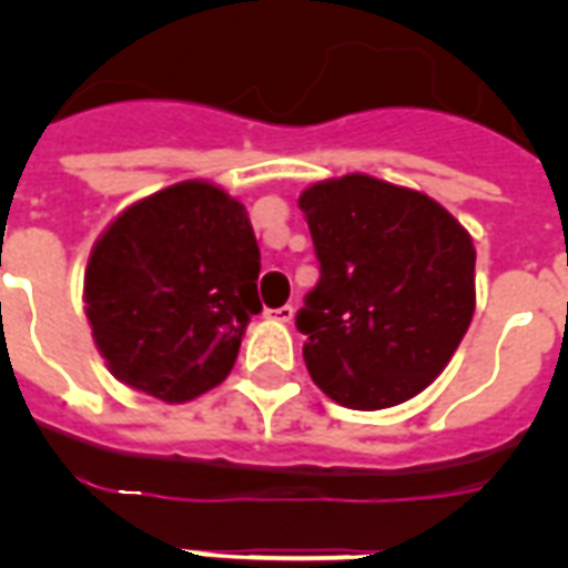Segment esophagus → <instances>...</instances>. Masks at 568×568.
Instances as JSON below:
<instances>
[{
	"label": "esophagus",
	"mask_w": 568,
	"mask_h": 568,
	"mask_svg": "<svg viewBox=\"0 0 568 568\" xmlns=\"http://www.w3.org/2000/svg\"><path fill=\"white\" fill-rule=\"evenodd\" d=\"M267 318L280 321V324H288V321L294 318V306L285 303V306H280V310H267Z\"/></svg>",
	"instance_id": "1"
}]
</instances>
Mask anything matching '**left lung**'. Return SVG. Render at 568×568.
<instances>
[{
  "mask_svg": "<svg viewBox=\"0 0 568 568\" xmlns=\"http://www.w3.org/2000/svg\"><path fill=\"white\" fill-rule=\"evenodd\" d=\"M321 280L297 312L315 386L388 409L445 372L475 315V241L433 196L347 173L301 200Z\"/></svg>",
  "mask_w": 568,
  "mask_h": 568,
  "instance_id": "1",
  "label": "left lung"
}]
</instances>
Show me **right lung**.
I'll return each instance as SVG.
<instances>
[{
	"label": "right lung",
	"mask_w": 568,
	"mask_h": 568,
	"mask_svg": "<svg viewBox=\"0 0 568 568\" xmlns=\"http://www.w3.org/2000/svg\"><path fill=\"white\" fill-rule=\"evenodd\" d=\"M258 258L247 209L214 182L126 205L84 267V315L109 372L164 404L221 386L262 312Z\"/></svg>",
	"instance_id": "right-lung-1"
}]
</instances>
